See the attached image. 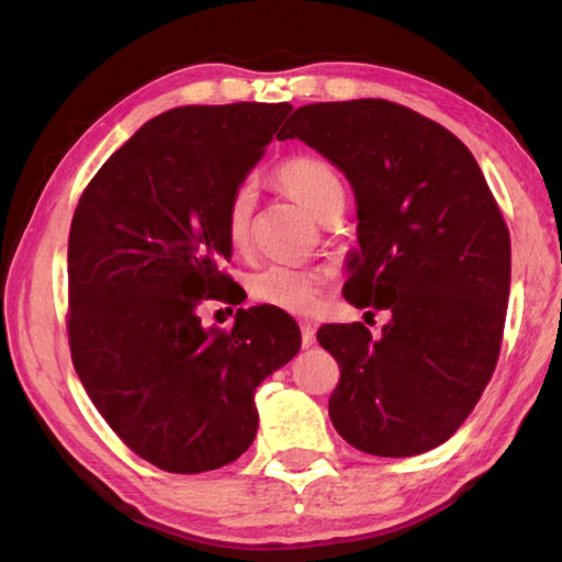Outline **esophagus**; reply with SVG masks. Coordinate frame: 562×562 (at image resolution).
<instances>
[{"mask_svg": "<svg viewBox=\"0 0 562 562\" xmlns=\"http://www.w3.org/2000/svg\"><path fill=\"white\" fill-rule=\"evenodd\" d=\"M300 335H302V347L315 345V339H317L315 325H310V322H300Z\"/></svg>", "mask_w": 562, "mask_h": 562, "instance_id": "1", "label": "esophagus"}]
</instances>
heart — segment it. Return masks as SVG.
Instances as JSON below:
<instances>
[{
	"mask_svg": "<svg viewBox=\"0 0 562 562\" xmlns=\"http://www.w3.org/2000/svg\"><path fill=\"white\" fill-rule=\"evenodd\" d=\"M278 183L317 217L331 205L345 203V188L337 170L317 156H292L274 170ZM255 211V193L250 186H237L225 205V237L235 252L250 245V223ZM327 288V272L315 268H290L270 265L252 274L247 294L258 304L282 310L288 315H312L319 307Z\"/></svg>",
	"mask_w": 562,
	"mask_h": 562,
	"instance_id": "heart-1",
	"label": "heart"
}]
</instances>
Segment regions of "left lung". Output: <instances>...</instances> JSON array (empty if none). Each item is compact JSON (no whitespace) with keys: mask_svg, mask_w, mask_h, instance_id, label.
Here are the masks:
<instances>
[{"mask_svg":"<svg viewBox=\"0 0 562 562\" xmlns=\"http://www.w3.org/2000/svg\"><path fill=\"white\" fill-rule=\"evenodd\" d=\"M345 170L359 252L345 297L389 310L317 339L339 364L329 418L355 449L404 459L451 439L491 382L510 288V235L469 148L441 123L384 99L310 103L278 133Z\"/></svg>","mask_w":562,"mask_h":562,"instance_id":"obj_1","label":"left lung"}]
</instances>
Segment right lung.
<instances>
[{"instance_id": "1", "label": "right lung", "mask_w": 562, "mask_h": 562, "mask_svg": "<svg viewBox=\"0 0 562 562\" xmlns=\"http://www.w3.org/2000/svg\"><path fill=\"white\" fill-rule=\"evenodd\" d=\"M290 103L183 106L126 140L79 198L69 233L71 361L93 406L140 459L168 473L221 469L258 431L252 394L297 355L274 307L203 329L205 300L240 302L223 270L225 205Z\"/></svg>"}]
</instances>
